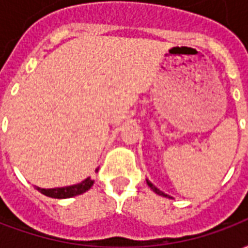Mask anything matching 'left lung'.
Here are the masks:
<instances>
[{
  "instance_id": "obj_1",
  "label": "left lung",
  "mask_w": 248,
  "mask_h": 248,
  "mask_svg": "<svg viewBox=\"0 0 248 248\" xmlns=\"http://www.w3.org/2000/svg\"><path fill=\"white\" fill-rule=\"evenodd\" d=\"M147 185H149V186H150L151 190H153V191H155L156 194H159V195H163V197H167V195H166V194H165V192H162L161 190H159V188H156V187L154 186V185H153V183L150 182V181H147Z\"/></svg>"
}]
</instances>
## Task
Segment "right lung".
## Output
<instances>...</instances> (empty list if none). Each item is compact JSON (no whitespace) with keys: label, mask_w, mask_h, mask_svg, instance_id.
Listing matches in <instances>:
<instances>
[{"label":"right lung","mask_w":248,"mask_h":248,"mask_svg":"<svg viewBox=\"0 0 248 248\" xmlns=\"http://www.w3.org/2000/svg\"><path fill=\"white\" fill-rule=\"evenodd\" d=\"M93 183H94V181H93L92 178H86L83 182L78 183V185H73V186L60 187V188H47V190L37 187V190L42 192L46 197L62 199V198H71L76 197V195H79V194H83V192L87 191L93 186Z\"/></svg>","instance_id":"1"}]
</instances>
